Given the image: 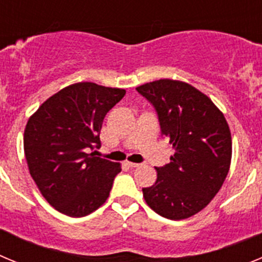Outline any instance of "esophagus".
Returning <instances> with one entry per match:
<instances>
[{"label": "esophagus", "mask_w": 262, "mask_h": 262, "mask_svg": "<svg viewBox=\"0 0 262 262\" xmlns=\"http://www.w3.org/2000/svg\"><path fill=\"white\" fill-rule=\"evenodd\" d=\"M126 164L129 166V168H138V166L140 165V164H139V163H129V161H127Z\"/></svg>", "instance_id": "1"}]
</instances>
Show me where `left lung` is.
I'll return each instance as SVG.
<instances>
[{
  "label": "left lung",
  "instance_id": "left-lung-1",
  "mask_svg": "<svg viewBox=\"0 0 262 262\" xmlns=\"http://www.w3.org/2000/svg\"><path fill=\"white\" fill-rule=\"evenodd\" d=\"M136 90L154 106L161 135L174 148L170 163L156 168V182L143 187L144 200L166 219H186L209 205L228 174L230 127L211 99L186 82L165 78Z\"/></svg>",
  "mask_w": 262,
  "mask_h": 262
}]
</instances>
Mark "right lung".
Listing matches in <instances>:
<instances>
[{
	"label": "right lung",
	"instance_id": "add662e5",
	"mask_svg": "<svg viewBox=\"0 0 262 262\" xmlns=\"http://www.w3.org/2000/svg\"><path fill=\"white\" fill-rule=\"evenodd\" d=\"M124 94V89L78 82L50 97L27 122L23 147L30 174L61 214L85 216L107 200L122 169L89 151L101 147L103 119Z\"/></svg>",
	"mask_w": 262,
	"mask_h": 262
}]
</instances>
